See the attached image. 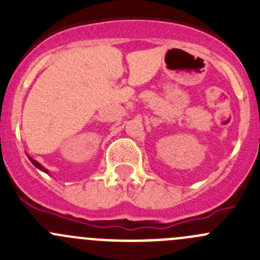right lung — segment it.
I'll return each mask as SVG.
<instances>
[{"mask_svg":"<svg viewBox=\"0 0 260 260\" xmlns=\"http://www.w3.org/2000/svg\"><path fill=\"white\" fill-rule=\"evenodd\" d=\"M27 157H28V159H30V161H31V162H32V165H34V166H35V167H38V169H39V170H40V171L45 172V174H49V170H46V169H45V167H44V166H43V165H40V164H39V162H38V161H36V159L31 158V157H30V156H27Z\"/></svg>","mask_w":260,"mask_h":260,"instance_id":"right-lung-1","label":"right lung"}]
</instances>
